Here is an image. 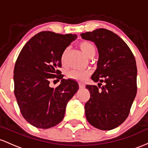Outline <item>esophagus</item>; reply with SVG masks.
<instances>
[{
  "label": "esophagus",
  "instance_id": "esophagus-1",
  "mask_svg": "<svg viewBox=\"0 0 148 148\" xmlns=\"http://www.w3.org/2000/svg\"><path fill=\"white\" fill-rule=\"evenodd\" d=\"M79 89H84L85 87V85L84 84H82V83H79Z\"/></svg>",
  "mask_w": 148,
  "mask_h": 148
}]
</instances>
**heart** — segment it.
<instances>
[{"instance_id":"obj_1","label":"heart","mask_w":148,"mask_h":148,"mask_svg":"<svg viewBox=\"0 0 148 148\" xmlns=\"http://www.w3.org/2000/svg\"><path fill=\"white\" fill-rule=\"evenodd\" d=\"M79 47L84 53V55L87 56L88 58H91L95 55L96 47L94 45L89 41H82L79 42ZM68 49H66L62 53L61 56V61L62 65H65L66 57L67 54ZM90 75L89 71H70L68 72L67 75L70 79H74V80L78 81V82H84L86 79H87Z\"/></svg>"}]
</instances>
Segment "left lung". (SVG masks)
Here are the masks:
<instances>
[{
    "label": "left lung",
    "mask_w": 148,
    "mask_h": 148,
    "mask_svg": "<svg viewBox=\"0 0 148 148\" xmlns=\"http://www.w3.org/2000/svg\"><path fill=\"white\" fill-rule=\"evenodd\" d=\"M80 36L95 43L99 54L97 69L92 76V80L99 82V87L86 86L90 93L84 106L86 118L93 127L111 130L127 118L136 95L135 57L123 40L108 29H96Z\"/></svg>",
    "instance_id": "left-lung-1"
}]
</instances>
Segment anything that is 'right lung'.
<instances>
[{
	"instance_id": "obj_1",
	"label": "right lung",
	"mask_w": 148,
	"mask_h": 148,
	"mask_svg": "<svg viewBox=\"0 0 148 148\" xmlns=\"http://www.w3.org/2000/svg\"><path fill=\"white\" fill-rule=\"evenodd\" d=\"M77 35L38 33L26 42L14 69V95L24 118L34 127L49 129L61 122L70 99L78 90L77 82L63 79L61 56ZM54 79H61L55 89Z\"/></svg>"
}]
</instances>
